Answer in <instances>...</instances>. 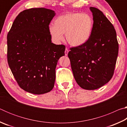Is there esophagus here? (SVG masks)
I'll return each instance as SVG.
<instances>
[{"mask_svg": "<svg viewBox=\"0 0 127 127\" xmlns=\"http://www.w3.org/2000/svg\"><path fill=\"white\" fill-rule=\"evenodd\" d=\"M68 52H69V51H68V50L67 49H65V56H67L68 55Z\"/></svg>", "mask_w": 127, "mask_h": 127, "instance_id": "obj_1", "label": "esophagus"}]
</instances>
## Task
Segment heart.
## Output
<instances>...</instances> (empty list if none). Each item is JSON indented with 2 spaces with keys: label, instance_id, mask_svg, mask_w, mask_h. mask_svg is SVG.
Masks as SVG:
<instances>
[{
  "label": "heart",
  "instance_id": "obj_1",
  "mask_svg": "<svg viewBox=\"0 0 127 127\" xmlns=\"http://www.w3.org/2000/svg\"><path fill=\"white\" fill-rule=\"evenodd\" d=\"M94 27L92 18L87 13L72 12L58 17L54 26L49 28L51 37L55 43L66 40L70 45L80 46L85 44L91 37Z\"/></svg>",
  "mask_w": 127,
  "mask_h": 127
}]
</instances>
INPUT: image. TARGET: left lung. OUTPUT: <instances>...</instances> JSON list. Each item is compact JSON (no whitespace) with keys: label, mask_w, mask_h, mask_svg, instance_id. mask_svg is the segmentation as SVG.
Wrapping results in <instances>:
<instances>
[{"label":"left lung","mask_w":127,"mask_h":127,"mask_svg":"<svg viewBox=\"0 0 127 127\" xmlns=\"http://www.w3.org/2000/svg\"><path fill=\"white\" fill-rule=\"evenodd\" d=\"M94 27L85 44L70 49L68 56L75 80L81 88L94 90L110 80L118 55L119 45L113 25L98 9L90 7Z\"/></svg>","instance_id":"1"}]
</instances>
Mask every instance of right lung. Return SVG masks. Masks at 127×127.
Masks as SVG:
<instances>
[{
  "label": "right lung",
  "instance_id": "1",
  "mask_svg": "<svg viewBox=\"0 0 127 127\" xmlns=\"http://www.w3.org/2000/svg\"><path fill=\"white\" fill-rule=\"evenodd\" d=\"M55 13L44 8L21 12L7 35L8 65L21 89L41 95L52 90L55 68L65 46L51 42L49 25Z\"/></svg>",
  "mask_w": 127,
  "mask_h": 127
}]
</instances>
